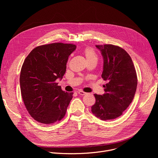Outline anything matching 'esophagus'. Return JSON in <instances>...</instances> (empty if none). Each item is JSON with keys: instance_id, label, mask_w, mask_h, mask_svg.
Here are the masks:
<instances>
[{"instance_id": "esophagus-1", "label": "esophagus", "mask_w": 158, "mask_h": 158, "mask_svg": "<svg viewBox=\"0 0 158 158\" xmlns=\"http://www.w3.org/2000/svg\"><path fill=\"white\" fill-rule=\"evenodd\" d=\"M77 93H78L79 94H80V95H82V96H84V95H85V94H87L86 93H85V92L81 91V90H79V91L77 92Z\"/></svg>"}]
</instances>
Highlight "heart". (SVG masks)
Returning <instances> with one entry per match:
<instances>
[{"mask_svg": "<svg viewBox=\"0 0 158 158\" xmlns=\"http://www.w3.org/2000/svg\"><path fill=\"white\" fill-rule=\"evenodd\" d=\"M84 54L87 60H96L98 59V56L95 52V51L92 49L91 48H85L84 50Z\"/></svg>", "mask_w": 158, "mask_h": 158, "instance_id": "1", "label": "heart"}]
</instances>
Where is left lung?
<instances>
[{
	"instance_id": "obj_1",
	"label": "left lung",
	"mask_w": 158,
	"mask_h": 158,
	"mask_svg": "<svg viewBox=\"0 0 158 158\" xmlns=\"http://www.w3.org/2000/svg\"><path fill=\"white\" fill-rule=\"evenodd\" d=\"M96 47L103 58L101 76L108 82L104 85V94H94L96 103L91 111L102 121L114 119L122 115L134 99L138 85L136 72L130 56L121 48L111 44Z\"/></svg>"
}]
</instances>
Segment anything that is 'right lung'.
<instances>
[{
	"label": "right lung",
	"mask_w": 158,
	"mask_h": 158,
	"mask_svg": "<svg viewBox=\"0 0 158 158\" xmlns=\"http://www.w3.org/2000/svg\"><path fill=\"white\" fill-rule=\"evenodd\" d=\"M76 49L73 44L52 43L35 48L26 58L20 91L29 113L38 122L50 124L64 117L73 93H65L56 81L62 79L68 57Z\"/></svg>",
	"instance_id": "obj_1"
}]
</instances>
